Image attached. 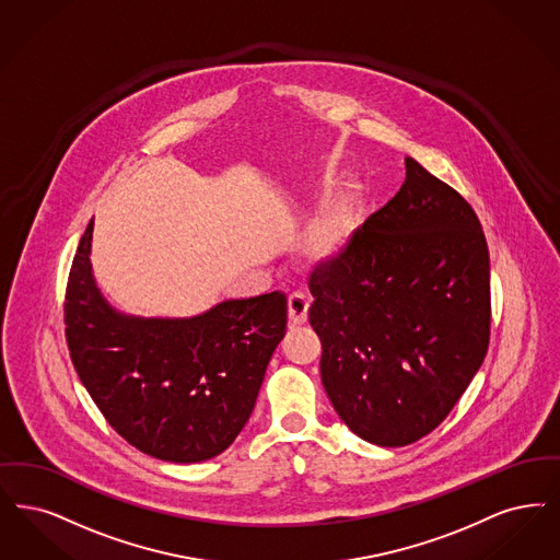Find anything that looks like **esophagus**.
Returning a JSON list of instances; mask_svg holds the SVG:
<instances>
[{
    "label": "esophagus",
    "mask_w": 560,
    "mask_h": 560,
    "mask_svg": "<svg viewBox=\"0 0 560 560\" xmlns=\"http://www.w3.org/2000/svg\"><path fill=\"white\" fill-rule=\"evenodd\" d=\"M308 306H311V300L304 293H298V291L291 293L290 300H288V313H290V320L293 325L306 323Z\"/></svg>",
    "instance_id": "1"
}]
</instances>
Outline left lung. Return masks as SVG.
<instances>
[{
    "label": "left lung",
    "instance_id": "obj_1",
    "mask_svg": "<svg viewBox=\"0 0 560 560\" xmlns=\"http://www.w3.org/2000/svg\"><path fill=\"white\" fill-rule=\"evenodd\" d=\"M320 380L362 440L408 446L460 400L490 346V252L456 189L406 158L398 194L311 275Z\"/></svg>",
    "mask_w": 560,
    "mask_h": 560
}]
</instances>
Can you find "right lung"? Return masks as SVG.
I'll return each instance as SVG.
<instances>
[{"label":"right lung","instance_id":"right-lung-1","mask_svg":"<svg viewBox=\"0 0 560 560\" xmlns=\"http://www.w3.org/2000/svg\"><path fill=\"white\" fill-rule=\"evenodd\" d=\"M88 224L65 295L68 352L91 400L131 446L171 463L208 460L233 444L254 410L288 298L229 300L194 318L114 313L91 277Z\"/></svg>","mask_w":560,"mask_h":560}]
</instances>
